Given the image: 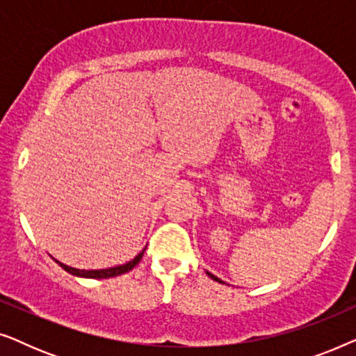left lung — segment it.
Wrapping results in <instances>:
<instances>
[{
	"mask_svg": "<svg viewBox=\"0 0 356 356\" xmlns=\"http://www.w3.org/2000/svg\"><path fill=\"white\" fill-rule=\"evenodd\" d=\"M207 275H209V277H211V279H212V280H216V282H218V284H223V282H222L220 279H218V277H216V275H212V274H211V272H207Z\"/></svg>",
	"mask_w": 356,
	"mask_h": 356,
	"instance_id": "1",
	"label": "left lung"
}]
</instances>
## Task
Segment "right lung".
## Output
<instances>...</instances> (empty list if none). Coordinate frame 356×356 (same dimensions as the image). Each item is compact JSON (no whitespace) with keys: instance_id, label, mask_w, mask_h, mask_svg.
Wrapping results in <instances>:
<instances>
[{"instance_id":"add662e5","label":"right lung","mask_w":356,"mask_h":356,"mask_svg":"<svg viewBox=\"0 0 356 356\" xmlns=\"http://www.w3.org/2000/svg\"><path fill=\"white\" fill-rule=\"evenodd\" d=\"M145 248H147V246H145ZM145 248L139 252L138 256L134 257V259H131L129 262H126V264L108 267V269H89V270H87V269H76V267L66 266V264H63V262L56 261L55 257H53V261H55L58 266H61V269H65L66 272H70L71 275L82 277V279H110V277H116V275L126 274V272H129L131 269H134V267L139 264V261L143 259Z\"/></svg>"}]
</instances>
